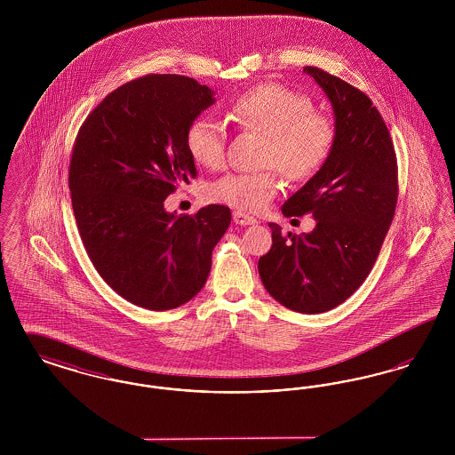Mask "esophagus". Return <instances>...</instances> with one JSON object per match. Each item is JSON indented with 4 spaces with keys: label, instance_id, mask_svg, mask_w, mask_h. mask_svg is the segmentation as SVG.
Returning <instances> with one entry per match:
<instances>
[{
    "label": "esophagus",
    "instance_id": "1",
    "mask_svg": "<svg viewBox=\"0 0 455 455\" xmlns=\"http://www.w3.org/2000/svg\"><path fill=\"white\" fill-rule=\"evenodd\" d=\"M234 223L235 225H242V227H247V225H256L258 220L243 212H234Z\"/></svg>",
    "mask_w": 455,
    "mask_h": 455
}]
</instances>
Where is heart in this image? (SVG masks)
I'll return each instance as SVG.
<instances>
[{
	"label": "heart",
	"instance_id": "1",
	"mask_svg": "<svg viewBox=\"0 0 455 455\" xmlns=\"http://www.w3.org/2000/svg\"><path fill=\"white\" fill-rule=\"evenodd\" d=\"M230 119L242 130L256 131L267 138L264 165L302 182L323 169L336 140L332 121L319 112L308 97L291 88L264 84L242 93L230 106ZM227 130L212 116L195 119L186 132V148L196 164L217 169L225 158ZM282 182L273 171L225 173L208 186V199L234 208L259 212Z\"/></svg>",
	"mask_w": 455,
	"mask_h": 455
}]
</instances>
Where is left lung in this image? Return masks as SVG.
Segmentation results:
<instances>
[{
  "label": "left lung",
  "instance_id": "8db88e82",
  "mask_svg": "<svg viewBox=\"0 0 455 455\" xmlns=\"http://www.w3.org/2000/svg\"><path fill=\"white\" fill-rule=\"evenodd\" d=\"M303 73L324 90L336 140L323 169L283 204L284 217L310 213L308 234H282L258 264L267 293L286 308L323 314L365 282L387 235L397 203V162L389 131L371 100L315 66Z\"/></svg>",
  "mask_w": 455,
  "mask_h": 455
}]
</instances>
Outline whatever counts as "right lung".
Returning <instances> with one entry per match:
<instances>
[{
	"instance_id": "obj_1",
	"label": "right lung",
	"mask_w": 455,
	"mask_h": 455,
	"mask_svg": "<svg viewBox=\"0 0 455 455\" xmlns=\"http://www.w3.org/2000/svg\"><path fill=\"white\" fill-rule=\"evenodd\" d=\"M215 92L180 75L132 80L92 110L69 164L73 212L88 258L108 286L148 310H171L199 293L230 210L195 217L164 206L196 177L186 132Z\"/></svg>"
}]
</instances>
